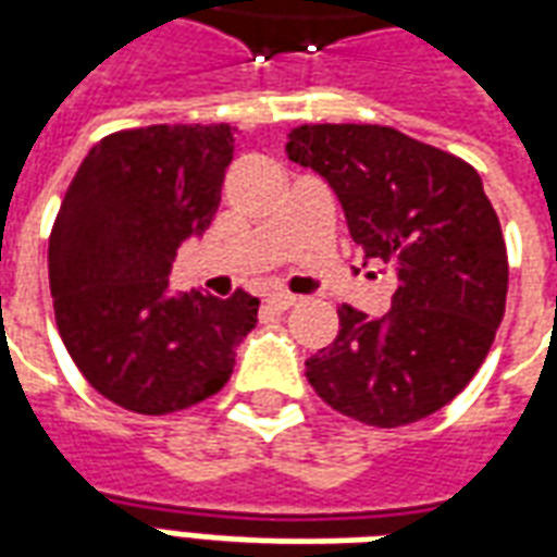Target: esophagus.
I'll return each instance as SVG.
<instances>
[{"label":"esophagus","instance_id":"esophagus-1","mask_svg":"<svg viewBox=\"0 0 557 557\" xmlns=\"http://www.w3.org/2000/svg\"><path fill=\"white\" fill-rule=\"evenodd\" d=\"M295 295H289V292H274V295H268L265 304L274 310V313H283V310H289V307H295Z\"/></svg>","mask_w":557,"mask_h":557}]
</instances>
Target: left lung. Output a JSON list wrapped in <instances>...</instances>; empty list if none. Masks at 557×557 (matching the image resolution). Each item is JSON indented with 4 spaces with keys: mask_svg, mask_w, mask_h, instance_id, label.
<instances>
[{
    "mask_svg": "<svg viewBox=\"0 0 557 557\" xmlns=\"http://www.w3.org/2000/svg\"><path fill=\"white\" fill-rule=\"evenodd\" d=\"M286 154L334 187L355 244L397 274L385 315L339 307L307 382L370 426L430 418L474 379L504 319L507 247L478 170L385 125L292 127Z\"/></svg>",
    "mask_w": 557,
    "mask_h": 557,
    "instance_id": "obj_1",
    "label": "left lung"
}]
</instances>
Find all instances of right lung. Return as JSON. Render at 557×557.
Returning a JSON list of instances; mask_svg holds the SVG:
<instances>
[{
	"label": "right lung",
	"mask_w": 557,
	"mask_h": 557,
	"mask_svg": "<svg viewBox=\"0 0 557 557\" xmlns=\"http://www.w3.org/2000/svg\"><path fill=\"white\" fill-rule=\"evenodd\" d=\"M230 125H148L91 146L50 232V292L67 355L98 394L170 414L230 382L259 298L170 295L182 242L202 235L232 160Z\"/></svg>",
	"instance_id": "add662e5"
}]
</instances>
